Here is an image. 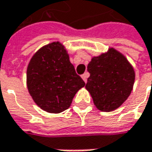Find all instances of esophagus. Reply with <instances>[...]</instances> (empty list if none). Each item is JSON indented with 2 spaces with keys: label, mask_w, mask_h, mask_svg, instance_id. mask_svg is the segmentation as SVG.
Returning a JSON list of instances; mask_svg holds the SVG:
<instances>
[{
  "label": "esophagus",
  "mask_w": 152,
  "mask_h": 152,
  "mask_svg": "<svg viewBox=\"0 0 152 152\" xmlns=\"http://www.w3.org/2000/svg\"><path fill=\"white\" fill-rule=\"evenodd\" d=\"M89 77V73H84L83 75H82V78H83V80L84 81V83H87V78Z\"/></svg>",
  "instance_id": "34e87169"
}]
</instances>
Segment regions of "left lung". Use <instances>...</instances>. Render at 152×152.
<instances>
[{
	"label": "left lung",
	"mask_w": 152,
	"mask_h": 152,
	"mask_svg": "<svg viewBox=\"0 0 152 152\" xmlns=\"http://www.w3.org/2000/svg\"><path fill=\"white\" fill-rule=\"evenodd\" d=\"M87 70L90 77L85 85L96 107L111 112L121 106L130 95L135 82V71L126 57L109 48L106 53L92 57Z\"/></svg>",
	"instance_id": "obj_1"
}]
</instances>
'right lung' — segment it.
I'll use <instances>...</instances> for the list:
<instances>
[{
	"label": "right lung",
	"mask_w": 152,
	"mask_h": 152,
	"mask_svg": "<svg viewBox=\"0 0 152 152\" xmlns=\"http://www.w3.org/2000/svg\"><path fill=\"white\" fill-rule=\"evenodd\" d=\"M27 88L34 102L47 113L68 109L76 93L85 85L76 73L64 46L53 42L42 46L27 67Z\"/></svg>",
	"instance_id": "right-lung-1"
}]
</instances>
